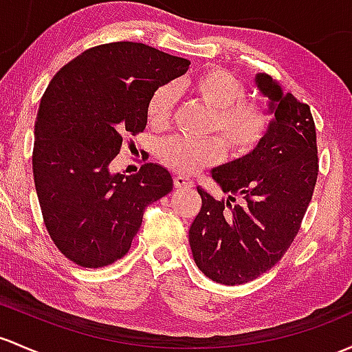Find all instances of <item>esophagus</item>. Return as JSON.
I'll list each match as a JSON object with an SVG mask.
<instances>
[{
	"label": "esophagus",
	"mask_w": 352,
	"mask_h": 352,
	"mask_svg": "<svg viewBox=\"0 0 352 352\" xmlns=\"http://www.w3.org/2000/svg\"><path fill=\"white\" fill-rule=\"evenodd\" d=\"M173 186H175V188H190L194 187V182L190 179H187V177L177 175L173 177Z\"/></svg>",
	"instance_id": "obj_1"
}]
</instances>
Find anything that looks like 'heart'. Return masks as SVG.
<instances>
[{"mask_svg":"<svg viewBox=\"0 0 352 352\" xmlns=\"http://www.w3.org/2000/svg\"><path fill=\"white\" fill-rule=\"evenodd\" d=\"M187 91L212 109L209 133L221 138L192 140L173 135L157 145V155L168 168L192 175L229 153L241 158L265 142L272 126V111L265 102L248 99L246 84L223 67H207L186 80ZM177 89L164 84L151 92L146 102V120L153 128H165L175 108Z\"/></svg>","mask_w":352,"mask_h":352,"instance_id":"b5f03b06","label":"heart"}]
</instances>
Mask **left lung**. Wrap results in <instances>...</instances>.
<instances>
[{
    "label": "left lung",
    "instance_id": "obj_1",
    "mask_svg": "<svg viewBox=\"0 0 352 352\" xmlns=\"http://www.w3.org/2000/svg\"><path fill=\"white\" fill-rule=\"evenodd\" d=\"M256 84L275 113L268 135L253 153L212 170L228 201H216L197 187L202 207L188 231L195 265L223 285L251 282L282 260L300 229L319 173L309 104L283 94L266 74H258Z\"/></svg>",
    "mask_w": 352,
    "mask_h": 352
}]
</instances>
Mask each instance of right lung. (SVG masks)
<instances>
[{
	"label": "right lung",
	"instance_id": "right-lung-1",
	"mask_svg": "<svg viewBox=\"0 0 352 352\" xmlns=\"http://www.w3.org/2000/svg\"><path fill=\"white\" fill-rule=\"evenodd\" d=\"M188 65L145 43H104L72 58L43 92L33 179L47 231L72 263L102 268L121 260L145 207L172 190L164 166L145 164L124 177L113 175L109 164L124 136L145 129L151 92Z\"/></svg>",
	"mask_w": 352,
	"mask_h": 352
}]
</instances>
